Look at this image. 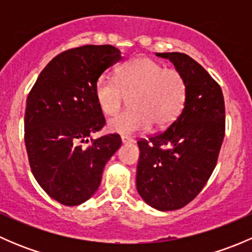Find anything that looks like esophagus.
<instances>
[{
  "label": "esophagus",
  "instance_id": "1",
  "mask_svg": "<svg viewBox=\"0 0 252 252\" xmlns=\"http://www.w3.org/2000/svg\"><path fill=\"white\" fill-rule=\"evenodd\" d=\"M121 140L123 144H131V142H134V140L131 138H129V136H122Z\"/></svg>",
  "mask_w": 252,
  "mask_h": 252
}]
</instances>
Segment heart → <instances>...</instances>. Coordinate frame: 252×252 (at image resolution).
Here are the masks:
<instances>
[{"mask_svg":"<svg viewBox=\"0 0 252 252\" xmlns=\"http://www.w3.org/2000/svg\"><path fill=\"white\" fill-rule=\"evenodd\" d=\"M129 97L131 110L111 118L107 128L121 135L145 131L151 126L166 128L183 110L187 84L178 70L164 69L147 57H136L118 70L116 80L101 77L95 84V98L107 116L117 113Z\"/></svg>","mask_w":252,"mask_h":252,"instance_id":"b5f03b06","label":"heart"}]
</instances>
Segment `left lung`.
<instances>
[{"instance_id": "1", "label": "left lung", "mask_w": 252, "mask_h": 252, "mask_svg": "<svg viewBox=\"0 0 252 252\" xmlns=\"http://www.w3.org/2000/svg\"><path fill=\"white\" fill-rule=\"evenodd\" d=\"M169 60L187 84L184 108L163 131L138 141L136 190L158 211L184 207L197 196L217 163L224 138L225 111L220 86L185 53H156Z\"/></svg>"}]
</instances>
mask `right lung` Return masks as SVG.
I'll use <instances>...</instances> for the list:
<instances>
[{
	"instance_id": "1",
	"label": "right lung",
	"mask_w": 252,
	"mask_h": 252,
	"mask_svg": "<svg viewBox=\"0 0 252 252\" xmlns=\"http://www.w3.org/2000/svg\"><path fill=\"white\" fill-rule=\"evenodd\" d=\"M122 60L121 51L111 45L68 50L44 68L28 96L24 140L30 168L60 204L78 206L90 199L106 163L121 147L117 134L91 135L106 123L95 98L96 81Z\"/></svg>"
}]
</instances>
